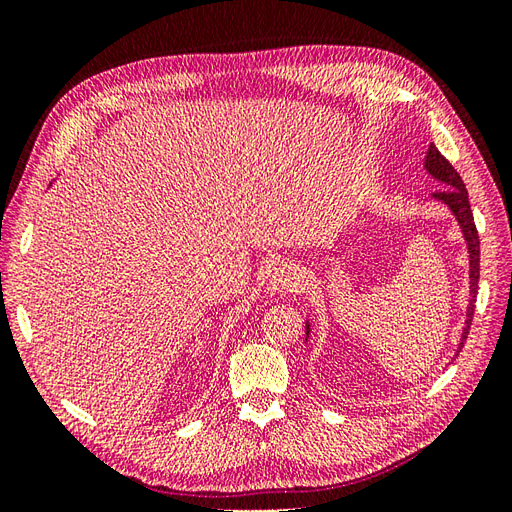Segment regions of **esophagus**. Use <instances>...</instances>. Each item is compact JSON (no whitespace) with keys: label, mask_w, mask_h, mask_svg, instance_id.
Masks as SVG:
<instances>
[{"label":"esophagus","mask_w":512,"mask_h":512,"mask_svg":"<svg viewBox=\"0 0 512 512\" xmlns=\"http://www.w3.org/2000/svg\"><path fill=\"white\" fill-rule=\"evenodd\" d=\"M305 280V273L301 267L297 265H282L277 267L271 275V282H269V290L277 292V294H284V292H297L303 286Z\"/></svg>","instance_id":"34e87169"}]
</instances>
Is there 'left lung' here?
Wrapping results in <instances>:
<instances>
[{"mask_svg":"<svg viewBox=\"0 0 512 512\" xmlns=\"http://www.w3.org/2000/svg\"><path fill=\"white\" fill-rule=\"evenodd\" d=\"M425 166L429 173L440 179L442 183H446L448 188L442 190V192H436L433 194V198L442 200V203H446L448 207H451V211L455 213V218L459 220V226L463 230V235H466V241H468V250H470V307H468V320H466V331H463V339L459 348H463V342H466V337L470 333V324H472V318H474V305H476V292H478V275H480V239H478V230H476V224H474V215H472V209H470V200H468V190H466V183H463V179L459 177L457 170L451 166V162H448L442 153L438 151L436 145H431L429 151H427V160H425Z\"/></svg>","mask_w":512,"mask_h":512,"instance_id":"obj_1","label":"left lung"}]
</instances>
